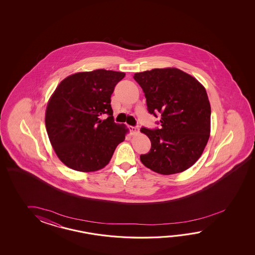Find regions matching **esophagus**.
Returning a JSON list of instances; mask_svg holds the SVG:
<instances>
[{
    "label": "esophagus",
    "instance_id": "obj_1",
    "mask_svg": "<svg viewBox=\"0 0 255 255\" xmlns=\"http://www.w3.org/2000/svg\"><path fill=\"white\" fill-rule=\"evenodd\" d=\"M128 128H129L130 132H131V134H132V135H136V134L139 132V128H138L137 127H132V126H129V127H128Z\"/></svg>",
    "mask_w": 255,
    "mask_h": 255
}]
</instances>
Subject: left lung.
Wrapping results in <instances>:
<instances>
[{"mask_svg": "<svg viewBox=\"0 0 255 255\" xmlns=\"http://www.w3.org/2000/svg\"><path fill=\"white\" fill-rule=\"evenodd\" d=\"M150 114L160 128H141L151 142L140 155L146 168L163 175L179 173L200 158L211 132V105L206 90L193 76L178 68H156L135 73ZM158 124V122H157Z\"/></svg>", "mask_w": 255, "mask_h": 255, "instance_id": "obj_1", "label": "left lung"}]
</instances>
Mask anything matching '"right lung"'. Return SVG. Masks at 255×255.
<instances>
[{
    "mask_svg": "<svg viewBox=\"0 0 255 255\" xmlns=\"http://www.w3.org/2000/svg\"><path fill=\"white\" fill-rule=\"evenodd\" d=\"M125 73L98 69L67 76L49 100L45 127L60 160L82 172L109 164L128 128L114 122L111 95ZM108 114L107 120L101 117Z\"/></svg>",
    "mask_w": 255,
    "mask_h": 255,
    "instance_id": "obj_1",
    "label": "right lung"
}]
</instances>
